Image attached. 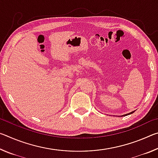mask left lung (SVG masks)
<instances>
[{
    "label": "left lung",
    "instance_id": "8db88e82",
    "mask_svg": "<svg viewBox=\"0 0 158 158\" xmlns=\"http://www.w3.org/2000/svg\"><path fill=\"white\" fill-rule=\"evenodd\" d=\"M135 111H132V112H130V113H129V114H124V115H122L121 116H127V115H130V114H132V113H134V112H135ZM119 117V116H118Z\"/></svg>",
    "mask_w": 158,
    "mask_h": 158
}]
</instances>
